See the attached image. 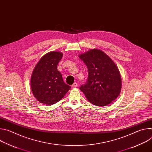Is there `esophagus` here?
<instances>
[{"label": "esophagus", "instance_id": "34e87169", "mask_svg": "<svg viewBox=\"0 0 152 152\" xmlns=\"http://www.w3.org/2000/svg\"><path fill=\"white\" fill-rule=\"evenodd\" d=\"M72 87L73 88H76V87H77V83H76V82H75L73 85H72Z\"/></svg>", "mask_w": 152, "mask_h": 152}]
</instances>
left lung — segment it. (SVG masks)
I'll return each instance as SVG.
<instances>
[{
    "instance_id": "8db88e82",
    "label": "left lung",
    "mask_w": 152,
    "mask_h": 152,
    "mask_svg": "<svg viewBox=\"0 0 152 152\" xmlns=\"http://www.w3.org/2000/svg\"><path fill=\"white\" fill-rule=\"evenodd\" d=\"M88 68L86 83L80 90L92 104L105 106L116 99L121 89V79L115 64L104 52L91 49L79 56Z\"/></svg>"
}]
</instances>
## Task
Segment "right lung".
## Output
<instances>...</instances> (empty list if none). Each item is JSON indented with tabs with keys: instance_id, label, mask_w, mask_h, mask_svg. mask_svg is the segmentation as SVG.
Wrapping results in <instances>:
<instances>
[{
	"instance_id": "1",
	"label": "right lung",
	"mask_w": 152,
	"mask_h": 152,
	"mask_svg": "<svg viewBox=\"0 0 152 152\" xmlns=\"http://www.w3.org/2000/svg\"><path fill=\"white\" fill-rule=\"evenodd\" d=\"M63 53L50 52L43 56L35 67L31 78L34 97L42 104H53L62 99L71 88L65 83L57 66Z\"/></svg>"
}]
</instances>
